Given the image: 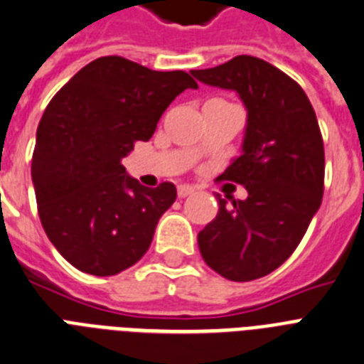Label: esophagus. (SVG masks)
I'll return each instance as SVG.
<instances>
[{
    "mask_svg": "<svg viewBox=\"0 0 364 364\" xmlns=\"http://www.w3.org/2000/svg\"><path fill=\"white\" fill-rule=\"evenodd\" d=\"M176 191H178L180 198H184V197H188V195L195 193V188H193V186H189V184H180Z\"/></svg>",
    "mask_w": 364,
    "mask_h": 364,
    "instance_id": "34e87169",
    "label": "esophagus"
}]
</instances>
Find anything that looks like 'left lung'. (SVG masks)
Listing matches in <instances>:
<instances>
[{
    "instance_id": "8db88e82",
    "label": "left lung",
    "mask_w": 364,
    "mask_h": 364,
    "mask_svg": "<svg viewBox=\"0 0 364 364\" xmlns=\"http://www.w3.org/2000/svg\"><path fill=\"white\" fill-rule=\"evenodd\" d=\"M191 75L232 90L247 108L241 154L220 176L248 197H217L219 213L198 232V250L232 282L262 278L294 252L321 208L324 144L315 110L291 77L250 55Z\"/></svg>"
}]
</instances>
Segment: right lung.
<instances>
[{
    "mask_svg": "<svg viewBox=\"0 0 364 364\" xmlns=\"http://www.w3.org/2000/svg\"><path fill=\"white\" fill-rule=\"evenodd\" d=\"M186 71H154L123 57L90 62L51 99L36 130L34 193L49 241L71 265L112 276L139 262L176 188L149 189L121 166L149 141L184 90Z\"/></svg>",
    "mask_w": 364,
    "mask_h": 364,
    "instance_id": "1",
    "label": "right lung"
}]
</instances>
